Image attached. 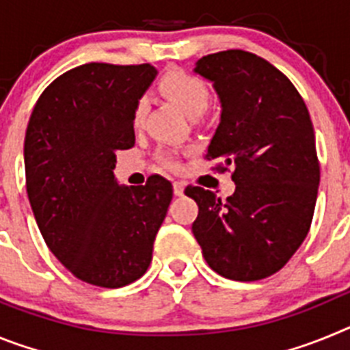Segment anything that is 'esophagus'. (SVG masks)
Instances as JSON below:
<instances>
[{"mask_svg": "<svg viewBox=\"0 0 350 350\" xmlns=\"http://www.w3.org/2000/svg\"><path fill=\"white\" fill-rule=\"evenodd\" d=\"M173 193H175V196H182L184 194V184L182 182H173Z\"/></svg>", "mask_w": 350, "mask_h": 350, "instance_id": "esophagus-1", "label": "esophagus"}]
</instances>
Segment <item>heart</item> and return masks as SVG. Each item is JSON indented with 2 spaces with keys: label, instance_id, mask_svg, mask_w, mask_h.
<instances>
[{
  "label": "heart",
  "instance_id": "heart-1",
  "mask_svg": "<svg viewBox=\"0 0 350 350\" xmlns=\"http://www.w3.org/2000/svg\"><path fill=\"white\" fill-rule=\"evenodd\" d=\"M159 89L168 100H172L191 119L203 116V112L208 107V85L202 77L194 75L191 71L180 70V68L166 71L159 82ZM145 110H147V105L144 100H140L133 110V126L135 128H140L144 124ZM159 163L165 166H175V159L168 152L159 154Z\"/></svg>",
  "mask_w": 350,
  "mask_h": 350
}]
</instances>
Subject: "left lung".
<instances>
[{"label":"left lung","mask_w":350,"mask_h":350,"mask_svg":"<svg viewBox=\"0 0 350 350\" xmlns=\"http://www.w3.org/2000/svg\"><path fill=\"white\" fill-rule=\"evenodd\" d=\"M196 73L213 82L221 122L206 159L233 166L237 189L222 202L189 185L193 233L208 267L240 282L277 273L301 245L314 217L319 159L307 105L273 64L245 51L208 54Z\"/></svg>","instance_id":"left-lung-1"}]
</instances>
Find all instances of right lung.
I'll list each match as a JSON object with an SVG mask.
<instances>
[{
    "label": "right lung",
    "mask_w": 350,
    "mask_h": 350,
    "mask_svg": "<svg viewBox=\"0 0 350 350\" xmlns=\"http://www.w3.org/2000/svg\"><path fill=\"white\" fill-rule=\"evenodd\" d=\"M157 70L89 63L54 80L36 101L24 140L26 189L43 240L83 282L128 286L152 261L173 187L152 175L119 185L116 152L135 145L133 110Z\"/></svg>",
    "instance_id": "1"
}]
</instances>
